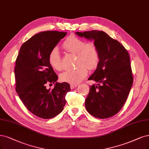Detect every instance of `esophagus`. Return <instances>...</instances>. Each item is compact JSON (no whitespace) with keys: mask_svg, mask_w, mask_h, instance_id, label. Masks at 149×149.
I'll use <instances>...</instances> for the list:
<instances>
[{"mask_svg":"<svg viewBox=\"0 0 149 149\" xmlns=\"http://www.w3.org/2000/svg\"><path fill=\"white\" fill-rule=\"evenodd\" d=\"M78 86V84H70V88L72 90Z\"/></svg>","mask_w":149,"mask_h":149,"instance_id":"1","label":"esophagus"}]
</instances>
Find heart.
Listing matches in <instances>:
<instances>
[{
	"instance_id": "1",
	"label": "heart",
	"mask_w": 149,
	"mask_h": 149,
	"mask_svg": "<svg viewBox=\"0 0 149 149\" xmlns=\"http://www.w3.org/2000/svg\"><path fill=\"white\" fill-rule=\"evenodd\" d=\"M63 47L66 50L76 54L75 65L74 69L67 70L59 75L61 81L72 84H77L83 80L88 74V69H95L100 61V54L97 47L93 43L85 42L74 36H70L63 43ZM49 64L53 68L61 70L63 68L61 57L58 49L53 48L48 55Z\"/></svg>"
}]
</instances>
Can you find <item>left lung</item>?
<instances>
[{
    "instance_id": "1",
    "label": "left lung",
    "mask_w": 149,
    "mask_h": 149,
    "mask_svg": "<svg viewBox=\"0 0 149 149\" xmlns=\"http://www.w3.org/2000/svg\"><path fill=\"white\" fill-rule=\"evenodd\" d=\"M80 37L93 40L100 54V61L88 80L90 86L85 104L95 117L107 118L117 113L128 97L133 77L127 50L119 42L100 31L76 32Z\"/></svg>"
}]
</instances>
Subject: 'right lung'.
Instances as JSON below:
<instances>
[{
  "label": "right lung",
  "instance_id": "right-lung-1",
  "mask_svg": "<svg viewBox=\"0 0 149 149\" xmlns=\"http://www.w3.org/2000/svg\"><path fill=\"white\" fill-rule=\"evenodd\" d=\"M67 32L45 31L32 36L21 47L16 60V91L29 111L43 119L60 113L66 103L70 85L58 83V76L49 64L48 55ZM55 83L53 89L46 88Z\"/></svg>",
  "mask_w": 149,
  "mask_h": 149
}]
</instances>
